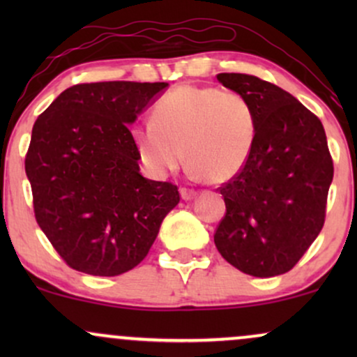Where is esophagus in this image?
Wrapping results in <instances>:
<instances>
[{
	"instance_id": "34e87169",
	"label": "esophagus",
	"mask_w": 357,
	"mask_h": 357,
	"mask_svg": "<svg viewBox=\"0 0 357 357\" xmlns=\"http://www.w3.org/2000/svg\"><path fill=\"white\" fill-rule=\"evenodd\" d=\"M179 192H181V198L184 199V202H190V199H192L196 195H198V192H196L195 190H191V188H181Z\"/></svg>"
}]
</instances>
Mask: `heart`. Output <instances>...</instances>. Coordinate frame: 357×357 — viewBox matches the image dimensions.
<instances>
[{
  "label": "heart",
  "instance_id": "1",
  "mask_svg": "<svg viewBox=\"0 0 357 357\" xmlns=\"http://www.w3.org/2000/svg\"><path fill=\"white\" fill-rule=\"evenodd\" d=\"M132 134L142 162L153 173H173L186 149L192 174L223 183L248 162L257 117L238 92L181 85L155 102L153 121L139 124Z\"/></svg>",
  "mask_w": 357,
  "mask_h": 357
}]
</instances>
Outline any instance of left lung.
Here are the masks:
<instances>
[{
	"label": "left lung",
	"mask_w": 357,
	"mask_h": 357,
	"mask_svg": "<svg viewBox=\"0 0 357 357\" xmlns=\"http://www.w3.org/2000/svg\"><path fill=\"white\" fill-rule=\"evenodd\" d=\"M252 104L248 162L218 188L227 213L215 231L221 257L253 277L296 267L321 233L334 165L322 122L284 89L247 73H218Z\"/></svg>",
	"instance_id": "8db88e82"
}]
</instances>
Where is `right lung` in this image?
<instances>
[{"mask_svg":"<svg viewBox=\"0 0 357 357\" xmlns=\"http://www.w3.org/2000/svg\"><path fill=\"white\" fill-rule=\"evenodd\" d=\"M166 82L63 90L36 119L24 158L38 227L73 270L114 277L144 260L178 186L139 173L130 122Z\"/></svg>","mask_w":357,"mask_h":357,"instance_id":"right-lung-1","label":"right lung"}]
</instances>
